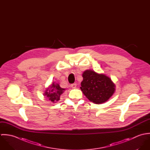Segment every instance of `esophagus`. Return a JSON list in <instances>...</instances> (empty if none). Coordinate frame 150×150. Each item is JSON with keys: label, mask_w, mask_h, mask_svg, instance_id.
<instances>
[{"label": "esophagus", "mask_w": 150, "mask_h": 150, "mask_svg": "<svg viewBox=\"0 0 150 150\" xmlns=\"http://www.w3.org/2000/svg\"><path fill=\"white\" fill-rule=\"evenodd\" d=\"M76 86H77V84H71V88H76Z\"/></svg>", "instance_id": "esophagus-1"}]
</instances>
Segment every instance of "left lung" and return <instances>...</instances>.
Wrapping results in <instances>:
<instances>
[{"label":"left lung","mask_w":150,"mask_h":150,"mask_svg":"<svg viewBox=\"0 0 150 150\" xmlns=\"http://www.w3.org/2000/svg\"><path fill=\"white\" fill-rule=\"evenodd\" d=\"M83 77L81 90L89 100L93 103L102 104L107 102L115 91V84L104 74L86 70L83 72Z\"/></svg>","instance_id":"1"}]
</instances>
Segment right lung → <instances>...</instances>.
Wrapping results in <instances>:
<instances>
[{"mask_svg":"<svg viewBox=\"0 0 150 150\" xmlns=\"http://www.w3.org/2000/svg\"><path fill=\"white\" fill-rule=\"evenodd\" d=\"M65 90L64 88H61L59 84L54 82L46 88V90L44 93V96L50 101L53 103H56L60 100V96Z\"/></svg>","mask_w":150,"mask_h":150,"instance_id":"right-lung-1","label":"right lung"}]
</instances>
